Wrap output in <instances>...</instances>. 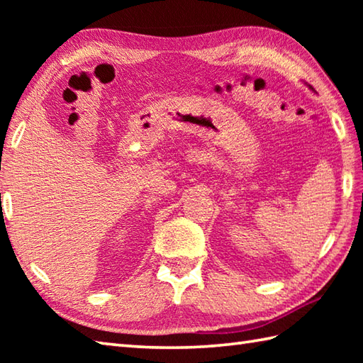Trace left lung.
<instances>
[{
	"instance_id": "left-lung-1",
	"label": "left lung",
	"mask_w": 363,
	"mask_h": 363,
	"mask_svg": "<svg viewBox=\"0 0 363 363\" xmlns=\"http://www.w3.org/2000/svg\"><path fill=\"white\" fill-rule=\"evenodd\" d=\"M309 89H311V87H309Z\"/></svg>"
}]
</instances>
